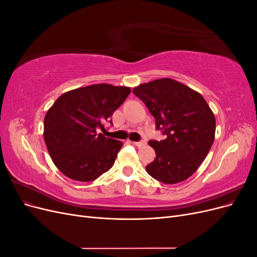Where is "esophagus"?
Returning a JSON list of instances; mask_svg holds the SVG:
<instances>
[{"mask_svg": "<svg viewBox=\"0 0 257 257\" xmlns=\"http://www.w3.org/2000/svg\"><path fill=\"white\" fill-rule=\"evenodd\" d=\"M133 144H134L135 146H137V147H143V146L146 145V142H145V141H142V142H134Z\"/></svg>", "mask_w": 257, "mask_h": 257, "instance_id": "obj_1", "label": "esophagus"}]
</instances>
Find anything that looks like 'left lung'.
Listing matches in <instances>:
<instances>
[{
  "instance_id": "obj_1",
  "label": "left lung",
  "mask_w": 257,
  "mask_h": 257,
  "mask_svg": "<svg viewBox=\"0 0 257 257\" xmlns=\"http://www.w3.org/2000/svg\"><path fill=\"white\" fill-rule=\"evenodd\" d=\"M133 93L155 119L164 141H150L154 161L147 173L158 181L174 184L196 172L214 142L215 118L198 92L170 78L139 84Z\"/></svg>"
}]
</instances>
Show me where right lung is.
I'll use <instances>...</instances> for the list:
<instances>
[{
  "label": "right lung",
  "instance_id": "add662e5",
  "mask_svg": "<svg viewBox=\"0 0 257 257\" xmlns=\"http://www.w3.org/2000/svg\"><path fill=\"white\" fill-rule=\"evenodd\" d=\"M127 87L99 83L62 94L44 120V139L54 165L76 181L87 182L108 172L123 144L99 130L124 103Z\"/></svg>",
  "mask_w": 257,
  "mask_h": 257
}]
</instances>
